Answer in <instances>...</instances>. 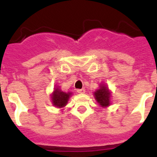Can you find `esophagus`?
I'll return each instance as SVG.
<instances>
[{
    "mask_svg": "<svg viewBox=\"0 0 157 157\" xmlns=\"http://www.w3.org/2000/svg\"><path fill=\"white\" fill-rule=\"evenodd\" d=\"M86 92V90L85 89H80V90H77V93L79 94H84Z\"/></svg>",
    "mask_w": 157,
    "mask_h": 157,
    "instance_id": "esophagus-1",
    "label": "esophagus"
}]
</instances>
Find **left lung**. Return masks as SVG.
<instances>
[{
	"instance_id": "left-lung-1",
	"label": "left lung",
	"mask_w": 157,
	"mask_h": 157,
	"mask_svg": "<svg viewBox=\"0 0 157 157\" xmlns=\"http://www.w3.org/2000/svg\"><path fill=\"white\" fill-rule=\"evenodd\" d=\"M94 95L102 107H107L111 104V92L107 86L100 85L99 89L94 92Z\"/></svg>"
}]
</instances>
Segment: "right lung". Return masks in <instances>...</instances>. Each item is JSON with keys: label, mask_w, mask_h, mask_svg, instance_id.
<instances>
[{"label": "right lung", "mask_w": 157, "mask_h": 157, "mask_svg": "<svg viewBox=\"0 0 157 157\" xmlns=\"http://www.w3.org/2000/svg\"><path fill=\"white\" fill-rule=\"evenodd\" d=\"M71 95V92L65 93L62 91L59 88H54V90L51 94V100L54 106L56 107H65L68 102L70 96Z\"/></svg>", "instance_id": "right-lung-1"}]
</instances>
